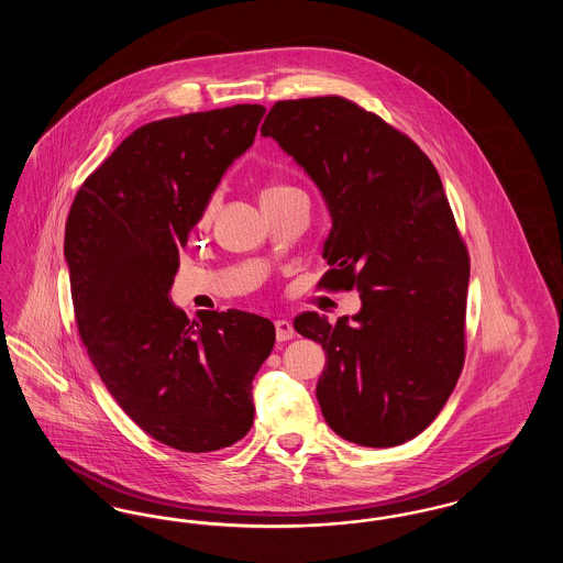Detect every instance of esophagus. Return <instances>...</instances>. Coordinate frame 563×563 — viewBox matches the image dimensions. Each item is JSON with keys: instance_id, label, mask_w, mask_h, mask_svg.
<instances>
[{"instance_id": "1", "label": "esophagus", "mask_w": 563, "mask_h": 563, "mask_svg": "<svg viewBox=\"0 0 563 563\" xmlns=\"http://www.w3.org/2000/svg\"><path fill=\"white\" fill-rule=\"evenodd\" d=\"M274 327H276V340L278 342H287V340H294L295 331L294 324L289 321H285V319H280V321L274 322Z\"/></svg>"}]
</instances>
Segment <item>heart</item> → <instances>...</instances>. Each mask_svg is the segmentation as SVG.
Wrapping results in <instances>:
<instances>
[{"label":"heart","mask_w":563,"mask_h":563,"mask_svg":"<svg viewBox=\"0 0 563 563\" xmlns=\"http://www.w3.org/2000/svg\"><path fill=\"white\" fill-rule=\"evenodd\" d=\"M283 186H274V188L266 189V191H272V189H280ZM214 213V200H211L209 205H207V209H205V219H209L211 214Z\"/></svg>","instance_id":"1"}]
</instances>
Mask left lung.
Wrapping results in <instances>:
<instances>
[{"label":"left lung","mask_w":563,"mask_h":563,"mask_svg":"<svg viewBox=\"0 0 563 563\" xmlns=\"http://www.w3.org/2000/svg\"><path fill=\"white\" fill-rule=\"evenodd\" d=\"M262 134L321 189L322 287L361 295L352 319L295 317L327 354L322 416L356 445H401L429 429L464 365L471 264L441 177L407 134L342 97L278 101Z\"/></svg>","instance_id":"1"}]
</instances>
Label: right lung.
<instances>
[{"mask_svg": "<svg viewBox=\"0 0 563 563\" xmlns=\"http://www.w3.org/2000/svg\"><path fill=\"white\" fill-rule=\"evenodd\" d=\"M264 106L150 122L81 186L65 225V262L81 342L109 395L168 448H230L253 424V377L276 331L242 310L170 299L179 251L232 162L253 145Z\"/></svg>", "mask_w": 563, "mask_h": 563, "instance_id": "1", "label": "right lung"}]
</instances>
